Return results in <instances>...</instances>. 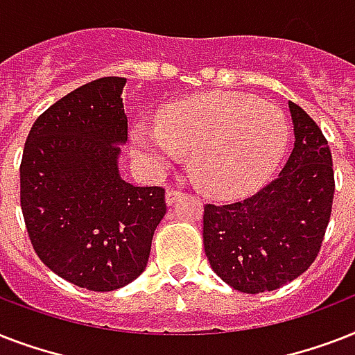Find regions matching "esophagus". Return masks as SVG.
Here are the masks:
<instances>
[{"label": "esophagus", "mask_w": 355, "mask_h": 355, "mask_svg": "<svg viewBox=\"0 0 355 355\" xmlns=\"http://www.w3.org/2000/svg\"><path fill=\"white\" fill-rule=\"evenodd\" d=\"M182 191H178V189H175V188H169L166 191V202H167V206H171V205H175V202H177L178 199H180V197H182Z\"/></svg>", "instance_id": "1"}]
</instances>
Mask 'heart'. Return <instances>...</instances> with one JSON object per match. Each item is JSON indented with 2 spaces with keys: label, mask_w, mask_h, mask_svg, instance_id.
I'll list each match as a JSON object with an SVG mask.
<instances>
[{
  "label": "heart",
  "mask_w": 355,
  "mask_h": 355,
  "mask_svg": "<svg viewBox=\"0 0 355 355\" xmlns=\"http://www.w3.org/2000/svg\"><path fill=\"white\" fill-rule=\"evenodd\" d=\"M134 158L150 171H166L191 150L195 180L210 193L232 197L259 188L272 175L289 141L280 108L236 92L180 99L158 123L130 130Z\"/></svg>",
  "instance_id": "1"
}]
</instances>
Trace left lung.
Returning a JSON list of instances; mask_svg holds the SVG:
<instances>
[{"instance_id":"1","label":"left lung","mask_w":355,"mask_h":355,"mask_svg":"<svg viewBox=\"0 0 355 355\" xmlns=\"http://www.w3.org/2000/svg\"><path fill=\"white\" fill-rule=\"evenodd\" d=\"M295 145L280 175L232 205H206L205 252L228 286L275 291L313 263L334 202V164L324 134L289 101Z\"/></svg>"}]
</instances>
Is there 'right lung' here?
<instances>
[{"label":"right lung","instance_id":"obj_1","mask_svg":"<svg viewBox=\"0 0 355 355\" xmlns=\"http://www.w3.org/2000/svg\"><path fill=\"white\" fill-rule=\"evenodd\" d=\"M125 77H103L49 107L31 128L19 166V200L38 258L90 291H114L147 267L166 216L164 189L119 175L127 144Z\"/></svg>","mask_w":355,"mask_h":355}]
</instances>
